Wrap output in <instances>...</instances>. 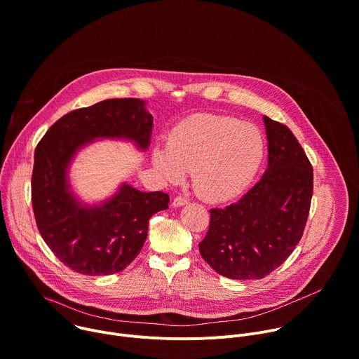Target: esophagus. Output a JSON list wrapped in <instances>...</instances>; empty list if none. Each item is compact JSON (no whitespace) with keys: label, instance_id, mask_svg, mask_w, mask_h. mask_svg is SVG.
I'll use <instances>...</instances> for the list:
<instances>
[{"label":"esophagus","instance_id":"obj_1","mask_svg":"<svg viewBox=\"0 0 359 359\" xmlns=\"http://www.w3.org/2000/svg\"><path fill=\"white\" fill-rule=\"evenodd\" d=\"M189 203V198L187 197H184V196H177V197H175V200H173V206L175 208H180V206H184V204H187Z\"/></svg>","mask_w":359,"mask_h":359}]
</instances>
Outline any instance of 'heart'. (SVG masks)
<instances>
[{
  "label": "heart",
  "mask_w": 359,
  "mask_h": 359,
  "mask_svg": "<svg viewBox=\"0 0 359 359\" xmlns=\"http://www.w3.org/2000/svg\"><path fill=\"white\" fill-rule=\"evenodd\" d=\"M264 149L255 126L227 116L198 115L177 125L166 147L153 150V165L170 183L193 172V186L203 198L227 201L257 175Z\"/></svg>",
  "instance_id": "heart-1"
}]
</instances>
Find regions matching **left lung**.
I'll use <instances>...</instances> for the list:
<instances>
[{
  "label": "left lung",
  "mask_w": 359,
  "mask_h": 359,
  "mask_svg": "<svg viewBox=\"0 0 359 359\" xmlns=\"http://www.w3.org/2000/svg\"><path fill=\"white\" fill-rule=\"evenodd\" d=\"M269 166L238 201L210 210L198 250L216 273L260 280L280 267L299 243L313 197V166L292 132L264 116Z\"/></svg>",
  "instance_id": "1"
}]
</instances>
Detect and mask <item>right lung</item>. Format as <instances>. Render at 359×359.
<instances>
[{
    "instance_id": "add662e5",
    "label": "right lung",
    "mask_w": 359,
    "mask_h": 359,
    "mask_svg": "<svg viewBox=\"0 0 359 359\" xmlns=\"http://www.w3.org/2000/svg\"><path fill=\"white\" fill-rule=\"evenodd\" d=\"M151 128L144 100L107 99L67 114L38 143L31 180L36 227L50 251L74 271L108 276L126 269L144 244L149 219L168 209L169 194L123 183L102 204H82L68 182L71 161L97 137L128 139L146 150Z\"/></svg>"
}]
</instances>
